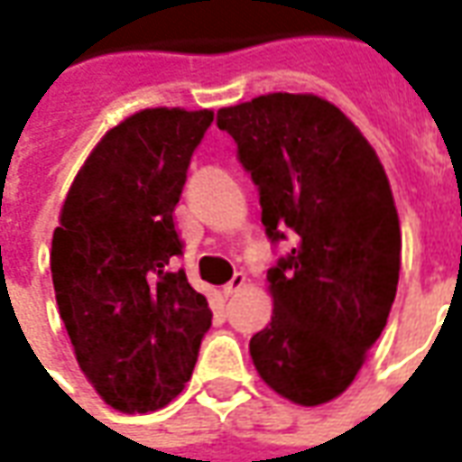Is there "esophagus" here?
I'll return each mask as SVG.
<instances>
[{
    "label": "esophagus",
    "mask_w": 462,
    "mask_h": 462,
    "mask_svg": "<svg viewBox=\"0 0 462 462\" xmlns=\"http://www.w3.org/2000/svg\"><path fill=\"white\" fill-rule=\"evenodd\" d=\"M244 286H246V273H234V278L221 289V293L228 299V296H234V293L244 289Z\"/></svg>",
    "instance_id": "1"
}]
</instances>
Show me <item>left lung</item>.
Listing matches in <instances>:
<instances>
[{"instance_id": "obj_1", "label": "left lung", "mask_w": 462, "mask_h": 462, "mask_svg": "<svg viewBox=\"0 0 462 462\" xmlns=\"http://www.w3.org/2000/svg\"><path fill=\"white\" fill-rule=\"evenodd\" d=\"M216 124L258 186L266 236H293L268 268L273 316L248 343L254 365L293 403H328L361 371L398 289L401 224L385 169L358 126L313 94L224 106Z\"/></svg>"}]
</instances>
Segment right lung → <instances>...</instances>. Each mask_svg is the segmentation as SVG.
Instances as JSON below:
<instances>
[{"instance_id": "obj_1", "label": "right lung", "mask_w": 462, "mask_h": 462, "mask_svg": "<svg viewBox=\"0 0 462 462\" xmlns=\"http://www.w3.org/2000/svg\"><path fill=\"white\" fill-rule=\"evenodd\" d=\"M214 111L143 109L104 134L69 189L51 238L59 316L94 391L116 411L171 403L211 328L208 300L173 258L191 153Z\"/></svg>"}]
</instances>
